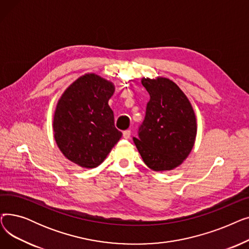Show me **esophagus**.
<instances>
[{"instance_id":"1","label":"esophagus","mask_w":249,"mask_h":249,"mask_svg":"<svg viewBox=\"0 0 249 249\" xmlns=\"http://www.w3.org/2000/svg\"><path fill=\"white\" fill-rule=\"evenodd\" d=\"M130 136H131V130H125V131L123 132V137L125 139H129Z\"/></svg>"}]
</instances>
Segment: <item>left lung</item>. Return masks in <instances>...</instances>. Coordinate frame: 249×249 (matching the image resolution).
<instances>
[{"label":"left lung","mask_w":249,"mask_h":249,"mask_svg":"<svg viewBox=\"0 0 249 249\" xmlns=\"http://www.w3.org/2000/svg\"><path fill=\"white\" fill-rule=\"evenodd\" d=\"M148 91L145 118L133 141L144 163L155 172L171 171L190 154L197 135L192 105L171 80L143 77Z\"/></svg>","instance_id":"obj_1"}]
</instances>
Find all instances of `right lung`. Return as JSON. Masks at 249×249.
Returning <instances> with one entry per match:
<instances>
[{
    "label": "right lung",
    "mask_w": 249,
    "mask_h": 249,
    "mask_svg": "<svg viewBox=\"0 0 249 249\" xmlns=\"http://www.w3.org/2000/svg\"><path fill=\"white\" fill-rule=\"evenodd\" d=\"M114 90L111 82L87 73L65 89L57 103L53 117L56 144L77 165L97 167L122 136L108 104Z\"/></svg>",
    "instance_id": "1"
}]
</instances>
